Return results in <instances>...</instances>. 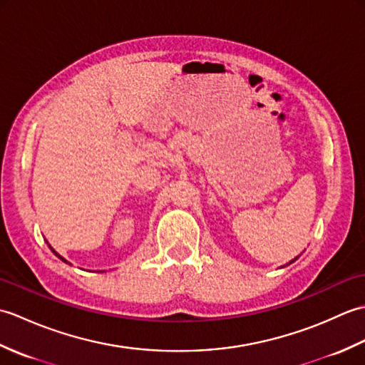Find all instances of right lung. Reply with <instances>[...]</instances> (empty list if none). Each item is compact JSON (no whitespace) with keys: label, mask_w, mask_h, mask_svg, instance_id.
<instances>
[{"label":"right lung","mask_w":365,"mask_h":365,"mask_svg":"<svg viewBox=\"0 0 365 365\" xmlns=\"http://www.w3.org/2000/svg\"><path fill=\"white\" fill-rule=\"evenodd\" d=\"M50 250H51V246H50ZM51 251H53V252H54V254H56V255H58V257H59V259H61V260H64V259H63V257H61V255H59V254H58V252H56V251H54V250H51ZM64 262H67V260H64Z\"/></svg>","instance_id":"1"}]
</instances>
